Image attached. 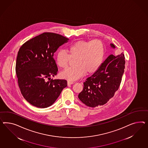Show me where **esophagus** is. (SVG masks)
I'll return each instance as SVG.
<instances>
[{
  "label": "esophagus",
  "instance_id": "34e87169",
  "mask_svg": "<svg viewBox=\"0 0 148 148\" xmlns=\"http://www.w3.org/2000/svg\"><path fill=\"white\" fill-rule=\"evenodd\" d=\"M72 84H74V82H72V81H68V82H67V84H68V86Z\"/></svg>",
  "mask_w": 148,
  "mask_h": 148
}]
</instances>
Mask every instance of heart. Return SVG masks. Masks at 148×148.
<instances>
[{
	"instance_id": "1",
	"label": "heart",
	"mask_w": 148,
	"mask_h": 148,
	"mask_svg": "<svg viewBox=\"0 0 148 148\" xmlns=\"http://www.w3.org/2000/svg\"><path fill=\"white\" fill-rule=\"evenodd\" d=\"M69 54L64 50L56 53V61L60 68H66L71 59H75V67H69L61 73L62 78L75 81L86 73L92 75L100 68L104 59V45L99 40H79L72 44L68 48Z\"/></svg>"
}]
</instances>
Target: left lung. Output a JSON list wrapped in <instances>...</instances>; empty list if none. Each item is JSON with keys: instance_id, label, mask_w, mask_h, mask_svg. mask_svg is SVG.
<instances>
[{"instance_id": "obj_1", "label": "left lung", "mask_w": 148, "mask_h": 148, "mask_svg": "<svg viewBox=\"0 0 148 148\" xmlns=\"http://www.w3.org/2000/svg\"><path fill=\"white\" fill-rule=\"evenodd\" d=\"M112 48L114 44H110ZM125 58L122 53L115 56L110 55L99 70L84 83L82 91L79 94L80 101L90 107L106 104L119 88L125 68Z\"/></svg>"}]
</instances>
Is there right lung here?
<instances>
[{
    "mask_svg": "<svg viewBox=\"0 0 148 148\" xmlns=\"http://www.w3.org/2000/svg\"><path fill=\"white\" fill-rule=\"evenodd\" d=\"M68 38L53 33H44L24 43L18 52L16 72L20 91L28 102L40 108L53 104L67 81L51 79L58 71L54 53Z\"/></svg>",
    "mask_w": 148,
    "mask_h": 148,
    "instance_id": "right-lung-1",
    "label": "right lung"
}]
</instances>
